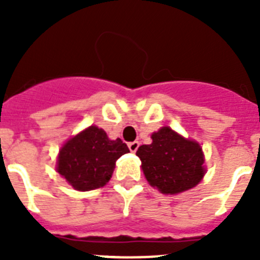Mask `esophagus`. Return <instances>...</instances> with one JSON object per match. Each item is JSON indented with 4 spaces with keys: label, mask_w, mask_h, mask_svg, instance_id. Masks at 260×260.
Instances as JSON below:
<instances>
[{
    "label": "esophagus",
    "mask_w": 260,
    "mask_h": 260,
    "mask_svg": "<svg viewBox=\"0 0 260 260\" xmlns=\"http://www.w3.org/2000/svg\"><path fill=\"white\" fill-rule=\"evenodd\" d=\"M128 146V150L132 151V152H135V151L138 150V147H139V142H130V143L127 144Z\"/></svg>",
    "instance_id": "esophagus-1"
}]
</instances>
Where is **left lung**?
Instances as JSON below:
<instances>
[{
  "instance_id": "obj_1",
  "label": "left lung",
  "mask_w": 260,
  "mask_h": 260,
  "mask_svg": "<svg viewBox=\"0 0 260 260\" xmlns=\"http://www.w3.org/2000/svg\"><path fill=\"white\" fill-rule=\"evenodd\" d=\"M152 143L138 148L147 181L162 194H180L203 178L204 155L198 142L164 126L151 135Z\"/></svg>"
}]
</instances>
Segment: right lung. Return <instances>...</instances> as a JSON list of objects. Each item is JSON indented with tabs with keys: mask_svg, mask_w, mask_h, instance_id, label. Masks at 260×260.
<instances>
[{
	"mask_svg": "<svg viewBox=\"0 0 260 260\" xmlns=\"http://www.w3.org/2000/svg\"><path fill=\"white\" fill-rule=\"evenodd\" d=\"M127 152L119 138L110 141L103 128L89 126L62 146L57 172L75 190H95L109 182L117 158Z\"/></svg>",
	"mask_w": 260,
	"mask_h": 260,
	"instance_id": "add662e5",
	"label": "right lung"
}]
</instances>
